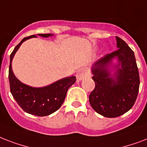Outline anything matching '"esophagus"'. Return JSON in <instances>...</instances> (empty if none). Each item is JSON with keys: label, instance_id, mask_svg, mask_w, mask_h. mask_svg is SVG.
Instances as JSON below:
<instances>
[{"label": "esophagus", "instance_id": "1", "mask_svg": "<svg viewBox=\"0 0 147 147\" xmlns=\"http://www.w3.org/2000/svg\"><path fill=\"white\" fill-rule=\"evenodd\" d=\"M89 70L86 69V68H80L77 71V74H76V77H77V79L78 80H83L86 77H87L89 76Z\"/></svg>", "mask_w": 147, "mask_h": 147}]
</instances>
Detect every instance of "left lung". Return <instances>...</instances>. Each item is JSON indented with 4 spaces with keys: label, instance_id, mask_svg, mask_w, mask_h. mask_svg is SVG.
Listing matches in <instances>:
<instances>
[{
    "label": "left lung",
    "instance_id": "1",
    "mask_svg": "<svg viewBox=\"0 0 147 147\" xmlns=\"http://www.w3.org/2000/svg\"><path fill=\"white\" fill-rule=\"evenodd\" d=\"M116 40L118 50L96 61L90 69L95 88L90 94V103L96 113L109 118L129 111L140 87L134 51L121 38Z\"/></svg>",
    "mask_w": 147,
    "mask_h": 147
}]
</instances>
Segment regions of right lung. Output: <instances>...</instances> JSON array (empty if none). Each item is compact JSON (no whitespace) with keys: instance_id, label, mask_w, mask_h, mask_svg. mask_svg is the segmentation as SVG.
<instances>
[{"instance_id":"obj_1","label":"right lung","mask_w":147,"mask_h":147,"mask_svg":"<svg viewBox=\"0 0 147 147\" xmlns=\"http://www.w3.org/2000/svg\"><path fill=\"white\" fill-rule=\"evenodd\" d=\"M37 35L42 37L53 36L52 34H38ZM34 37H37V35L24 38L15 47L10 56L8 76L10 89L13 97L24 111L38 117H44L53 113L61 107L65 100L68 89L76 82V77L74 75L64 77L41 87L29 86L20 81L13 72L12 61L20 45L27 40Z\"/></svg>"}]
</instances>
